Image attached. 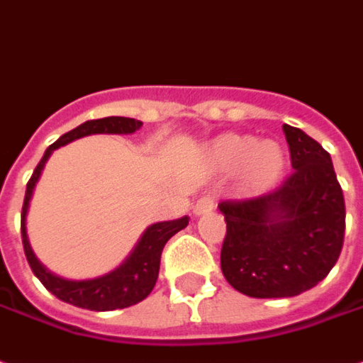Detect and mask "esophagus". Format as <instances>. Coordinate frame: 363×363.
<instances>
[{"label": "esophagus", "mask_w": 363, "mask_h": 363, "mask_svg": "<svg viewBox=\"0 0 363 363\" xmlns=\"http://www.w3.org/2000/svg\"><path fill=\"white\" fill-rule=\"evenodd\" d=\"M214 204H216V199H214L213 194H204V196H201L199 201L194 202L192 211H194V214L211 213V211L214 208Z\"/></svg>", "instance_id": "34e87169"}]
</instances>
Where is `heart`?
Instances as JSON below:
<instances>
[{
    "label": "heart",
    "instance_id": "obj_1",
    "mask_svg": "<svg viewBox=\"0 0 363 363\" xmlns=\"http://www.w3.org/2000/svg\"><path fill=\"white\" fill-rule=\"evenodd\" d=\"M211 161L220 172H238L242 189L262 192L270 189L284 171L286 155L278 143H258L248 135H223L208 150Z\"/></svg>",
    "mask_w": 363,
    "mask_h": 363
}]
</instances>
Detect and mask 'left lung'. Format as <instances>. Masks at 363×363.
<instances>
[{"instance_id":"obj_1","label":"left lung","mask_w":363,"mask_h":363,"mask_svg":"<svg viewBox=\"0 0 363 363\" xmlns=\"http://www.w3.org/2000/svg\"><path fill=\"white\" fill-rule=\"evenodd\" d=\"M284 135L294 171L258 196L218 204L226 220L223 274L252 298L314 288L344 246L346 204L330 152L296 127L284 125Z\"/></svg>"}]
</instances>
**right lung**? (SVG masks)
Returning a JSON list of instances; mask_svg holds the SVG:
<instances>
[{"label": "right lung", "instance_id": "right-lung-1", "mask_svg": "<svg viewBox=\"0 0 363 363\" xmlns=\"http://www.w3.org/2000/svg\"><path fill=\"white\" fill-rule=\"evenodd\" d=\"M143 127L140 121L129 119V117H105V119H93L79 125L77 129L69 130L63 137H59L53 145H49L45 150L43 159L39 161L35 171L31 174V179L27 182L26 201L21 208V240H23V250L26 258L33 274L41 280V284L53 296H57L59 300L67 302V304L79 306L85 310H95V312H107V310H119V308H129L137 304L140 300H145L150 294V290L155 288V282L159 278V268H161V254L164 244L169 242V238L182 230L189 224V216L179 218V220H169V223H157L147 228V233L143 234V238L137 244V248L133 250L127 262L117 268L115 272L107 276H101L95 280H65L59 276L51 274L45 266L41 264L35 258V254L29 246L26 230V214L29 208V201L35 189V182L39 181V174L45 167L49 155L61 145H67L71 140L81 139L85 135L93 133H115V135H129Z\"/></svg>", "mask_w": 363, "mask_h": 363}]
</instances>
